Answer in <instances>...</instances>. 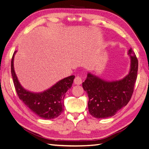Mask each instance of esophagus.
<instances>
[{"label": "esophagus", "instance_id": "esophagus-1", "mask_svg": "<svg viewBox=\"0 0 149 149\" xmlns=\"http://www.w3.org/2000/svg\"><path fill=\"white\" fill-rule=\"evenodd\" d=\"M74 83L75 84L80 85L82 84V78L80 77V76H76L74 80Z\"/></svg>", "mask_w": 149, "mask_h": 149}]
</instances>
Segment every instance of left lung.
<instances>
[{
	"label": "left lung",
	"instance_id": "1",
	"mask_svg": "<svg viewBox=\"0 0 149 149\" xmlns=\"http://www.w3.org/2000/svg\"><path fill=\"white\" fill-rule=\"evenodd\" d=\"M127 54L130 58V70L123 79L106 81L88 72L82 86L89 97V114L94 118L102 119L114 116L131 98L137 79L138 60L131 48Z\"/></svg>",
	"mask_w": 149,
	"mask_h": 149
}]
</instances>
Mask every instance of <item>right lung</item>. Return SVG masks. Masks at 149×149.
Masks as SVG:
<instances>
[{"mask_svg":"<svg viewBox=\"0 0 149 149\" xmlns=\"http://www.w3.org/2000/svg\"><path fill=\"white\" fill-rule=\"evenodd\" d=\"M17 51L13 53L11 61V73L16 92L31 112L44 119H52L59 116L64 110L65 93L73 83L74 76L63 79L51 88L41 93H33L22 86L15 74L13 60Z\"/></svg>","mask_w":149,"mask_h":149,"instance_id":"right-lung-1","label":"right lung"}]
</instances>
